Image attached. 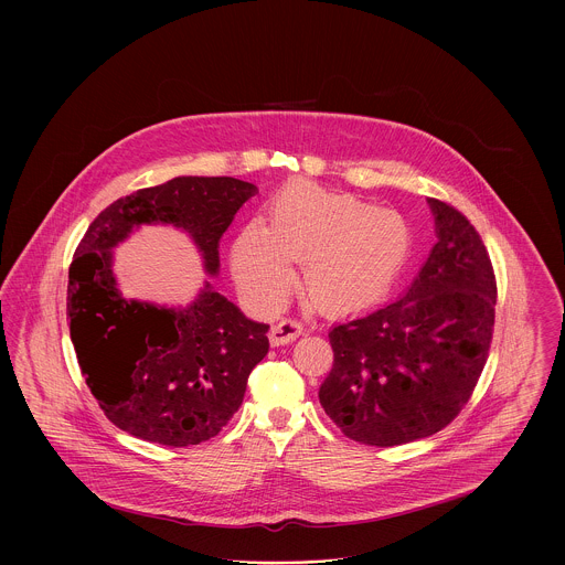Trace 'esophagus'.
<instances>
[{
  "mask_svg": "<svg viewBox=\"0 0 565 565\" xmlns=\"http://www.w3.org/2000/svg\"><path fill=\"white\" fill-rule=\"evenodd\" d=\"M302 334V323L296 320H281L270 328V345H288Z\"/></svg>",
  "mask_w": 565,
  "mask_h": 565,
  "instance_id": "1",
  "label": "esophagus"
}]
</instances>
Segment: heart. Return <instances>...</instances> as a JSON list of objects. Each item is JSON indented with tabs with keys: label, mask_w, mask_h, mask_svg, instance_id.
I'll use <instances>...</instances> for the list:
<instances>
[{
	"label": "heart",
	"mask_w": 565,
	"mask_h": 565,
	"mask_svg": "<svg viewBox=\"0 0 565 565\" xmlns=\"http://www.w3.org/2000/svg\"><path fill=\"white\" fill-rule=\"evenodd\" d=\"M413 247L406 217L353 194L309 182L281 190L270 226L252 220L233 243V270L245 295L263 307L279 305L305 260L302 279L326 311L351 313L376 305L401 277Z\"/></svg>",
	"instance_id": "heart-1"
}]
</instances>
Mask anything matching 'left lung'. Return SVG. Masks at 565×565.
I'll return each instance as SVG.
<instances>
[{
    "label": "left lung",
    "mask_w": 565,
    "mask_h": 565,
    "mask_svg": "<svg viewBox=\"0 0 565 565\" xmlns=\"http://www.w3.org/2000/svg\"><path fill=\"white\" fill-rule=\"evenodd\" d=\"M436 243L398 300L339 323L320 387L326 415L362 445L394 447L449 426L483 373L495 320V275L481 235L428 199Z\"/></svg>",
    "instance_id": "obj_1"
}]
</instances>
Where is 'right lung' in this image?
Returning <instances> with one entry per match:
<instances>
[{
  "label": "right lung",
  "instance_id": "obj_1",
  "mask_svg": "<svg viewBox=\"0 0 565 565\" xmlns=\"http://www.w3.org/2000/svg\"><path fill=\"white\" fill-rule=\"evenodd\" d=\"M256 192L235 178L182 175L114 201L84 233L70 267V334L86 385L120 430L167 447L214 438L269 351V326L247 320L210 281L180 309L127 300L111 249L141 224H171L215 275L220 239Z\"/></svg>",
  "mask_w": 565,
  "mask_h": 565
}]
</instances>
